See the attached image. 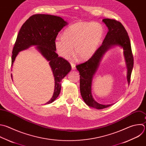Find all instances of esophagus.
Here are the masks:
<instances>
[{
	"label": "esophagus",
	"mask_w": 146,
	"mask_h": 146,
	"mask_svg": "<svg viewBox=\"0 0 146 146\" xmlns=\"http://www.w3.org/2000/svg\"><path fill=\"white\" fill-rule=\"evenodd\" d=\"M70 64H71V66H72V69H76V65L74 63L72 62H70Z\"/></svg>",
	"instance_id": "34e87169"
}]
</instances>
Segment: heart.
<instances>
[{
  "mask_svg": "<svg viewBox=\"0 0 146 146\" xmlns=\"http://www.w3.org/2000/svg\"><path fill=\"white\" fill-rule=\"evenodd\" d=\"M104 34V28L99 22H78L73 24L55 39L58 54L68 58L73 52L80 60L89 59L96 52Z\"/></svg>",
  "mask_w": 146,
  "mask_h": 146,
  "instance_id": "obj_1",
  "label": "heart"
}]
</instances>
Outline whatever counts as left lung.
<instances>
[{
  "mask_svg": "<svg viewBox=\"0 0 146 146\" xmlns=\"http://www.w3.org/2000/svg\"><path fill=\"white\" fill-rule=\"evenodd\" d=\"M103 21L109 30L102 44L87 61L76 66L80 72V92L84 101L88 106L98 110L106 108L112 105H103L96 102L91 93L92 78L103 54L112 46L119 45L123 47L128 69L127 81L129 84L133 66V57L130 40L124 27L120 22L115 19H104Z\"/></svg>",
  "mask_w": 146,
  "mask_h": 146,
  "instance_id": "1",
  "label": "left lung"
}]
</instances>
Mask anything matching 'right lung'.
Instances as JSON below:
<instances>
[{
	"instance_id": "right-lung-1",
	"label": "right lung",
	"mask_w": 146,
	"mask_h": 146,
	"mask_svg": "<svg viewBox=\"0 0 146 146\" xmlns=\"http://www.w3.org/2000/svg\"><path fill=\"white\" fill-rule=\"evenodd\" d=\"M67 24L60 17L34 14L22 26L13 47L12 65L19 52L33 45H36L37 49L49 61L54 77L55 86L52 99L46 104L52 103L58 96L61 88L60 82L72 69L69 62L58 57L56 53L54 43L58 32Z\"/></svg>"
}]
</instances>
